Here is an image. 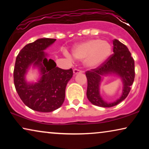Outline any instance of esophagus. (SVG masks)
Segmentation results:
<instances>
[{
  "instance_id": "1",
  "label": "esophagus",
  "mask_w": 149,
  "mask_h": 149,
  "mask_svg": "<svg viewBox=\"0 0 149 149\" xmlns=\"http://www.w3.org/2000/svg\"><path fill=\"white\" fill-rule=\"evenodd\" d=\"M73 72H74V74H78V73L82 72V70H79V69H77V68H74V70H73Z\"/></svg>"
}]
</instances>
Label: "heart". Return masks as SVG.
<instances>
[{"label":"heart","mask_w":149,"mask_h":149,"mask_svg":"<svg viewBox=\"0 0 149 149\" xmlns=\"http://www.w3.org/2000/svg\"><path fill=\"white\" fill-rule=\"evenodd\" d=\"M112 52L109 42L98 38L89 39L81 42L73 47L72 56L75 59L83 60L88 68H94L105 62Z\"/></svg>","instance_id":"obj_1"}]
</instances>
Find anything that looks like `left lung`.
I'll return each instance as SVG.
<instances>
[{
	"label": "left lung",
	"instance_id": "obj_1",
	"mask_svg": "<svg viewBox=\"0 0 149 149\" xmlns=\"http://www.w3.org/2000/svg\"><path fill=\"white\" fill-rule=\"evenodd\" d=\"M113 53L104 62L95 69L85 72L87 79V97L91 104L101 107H112L117 105L129 94L135 77L134 60L125 45L117 39L113 40ZM115 74L122 79L123 92L119 99L108 103L99 94V85L103 76Z\"/></svg>",
	"mask_w": 149,
	"mask_h": 149
}]
</instances>
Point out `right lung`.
<instances>
[{
	"instance_id": "add662e5",
	"label": "right lung",
	"mask_w": 149,
	"mask_h": 149,
	"mask_svg": "<svg viewBox=\"0 0 149 149\" xmlns=\"http://www.w3.org/2000/svg\"><path fill=\"white\" fill-rule=\"evenodd\" d=\"M55 38H39L22 48L16 58L13 71L14 85L22 102L34 111L49 113L62 105L67 83L73 75L72 68L64 70L48 60L44 50ZM31 65L38 67L42 77L37 83L30 84L25 75Z\"/></svg>"
}]
</instances>
